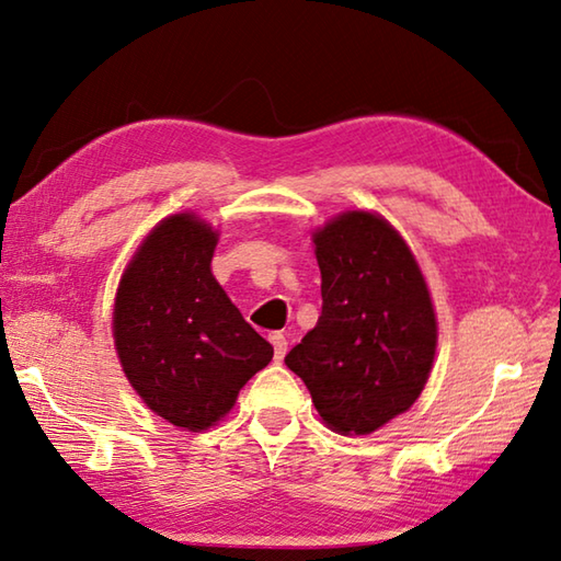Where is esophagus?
<instances>
[{"instance_id":"1","label":"esophagus","mask_w":561,"mask_h":561,"mask_svg":"<svg viewBox=\"0 0 561 561\" xmlns=\"http://www.w3.org/2000/svg\"><path fill=\"white\" fill-rule=\"evenodd\" d=\"M270 341H272V346H274V358L282 360L284 354H287V346H289L287 336H284L282 331H274V334H270Z\"/></svg>"}]
</instances>
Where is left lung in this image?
<instances>
[{
    "mask_svg": "<svg viewBox=\"0 0 561 561\" xmlns=\"http://www.w3.org/2000/svg\"><path fill=\"white\" fill-rule=\"evenodd\" d=\"M321 317L284 364L331 431L368 435L428 381L438 324L421 267L383 217L341 213L314 232Z\"/></svg>",
    "mask_w": 561,
    "mask_h": 561,
    "instance_id": "1",
    "label": "left lung"
}]
</instances>
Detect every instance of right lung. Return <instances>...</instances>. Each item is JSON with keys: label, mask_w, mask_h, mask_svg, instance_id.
<instances>
[{"label": "right lung", "mask_w": 561, "mask_h": 561, "mask_svg": "<svg viewBox=\"0 0 561 561\" xmlns=\"http://www.w3.org/2000/svg\"><path fill=\"white\" fill-rule=\"evenodd\" d=\"M217 232L170 215L140 244L118 284L113 339L130 386L183 431L210 428L274 356L213 277Z\"/></svg>", "instance_id": "right-lung-1"}]
</instances>
